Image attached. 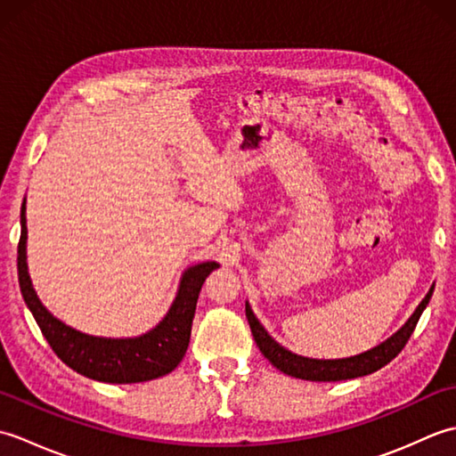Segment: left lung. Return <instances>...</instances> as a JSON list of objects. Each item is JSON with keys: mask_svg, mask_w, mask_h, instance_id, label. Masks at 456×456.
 <instances>
[{"mask_svg": "<svg viewBox=\"0 0 456 456\" xmlns=\"http://www.w3.org/2000/svg\"><path fill=\"white\" fill-rule=\"evenodd\" d=\"M433 288L435 286H431L428 296L421 299V304L418 305V309H415L408 322H405V325L400 329V331H395L390 338H386L384 343L370 348V351L348 356V358H335V361H323V358L319 361V358L299 356L292 351H288V348L276 343L274 338L266 333V329L260 325L248 302L245 304V314L260 353H263L280 372L294 378H302V380H312V382H338V380H351V378L372 374L376 370H380L382 366L388 364L392 358L398 356V353H402V348L411 337L415 325H418L423 309L428 307L429 299L433 296Z\"/></svg>", "mask_w": 456, "mask_h": 456, "instance_id": "8db88e82", "label": "left lung"}]
</instances>
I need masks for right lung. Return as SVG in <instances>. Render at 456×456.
<instances>
[{"mask_svg": "<svg viewBox=\"0 0 456 456\" xmlns=\"http://www.w3.org/2000/svg\"><path fill=\"white\" fill-rule=\"evenodd\" d=\"M21 206V237L17 247L19 286L27 307L56 356L78 374L98 382H147L172 372L188 351L193 314L206 278L219 268L217 263H200L182 274L178 294L162 322L141 337L108 338L76 331L56 319L37 297L27 270V217Z\"/></svg>", "mask_w": 456, "mask_h": 456, "instance_id": "1", "label": "right lung"}]
</instances>
